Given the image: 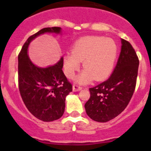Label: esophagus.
Listing matches in <instances>:
<instances>
[{
    "label": "esophagus",
    "instance_id": "34e87169",
    "mask_svg": "<svg viewBox=\"0 0 151 151\" xmlns=\"http://www.w3.org/2000/svg\"><path fill=\"white\" fill-rule=\"evenodd\" d=\"M82 90V87L79 86L77 85H73V91H80Z\"/></svg>",
    "mask_w": 151,
    "mask_h": 151
}]
</instances>
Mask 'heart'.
I'll use <instances>...</instances> for the list:
<instances>
[{
  "mask_svg": "<svg viewBox=\"0 0 151 151\" xmlns=\"http://www.w3.org/2000/svg\"><path fill=\"white\" fill-rule=\"evenodd\" d=\"M118 47L109 38L103 36H85L74 42L71 53L63 57L64 73L72 78L83 61L84 71L76 77L80 84H87L93 79L100 81L106 78L112 71L117 56Z\"/></svg>",
  "mask_w": 151,
  "mask_h": 151,
  "instance_id": "1",
  "label": "heart"
}]
</instances>
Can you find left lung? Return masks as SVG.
<instances>
[{"mask_svg":"<svg viewBox=\"0 0 151 151\" xmlns=\"http://www.w3.org/2000/svg\"><path fill=\"white\" fill-rule=\"evenodd\" d=\"M121 51L116 66L108 80L89 88L91 96L85 103L86 113L97 122L104 123L121 113L135 90L139 59L129 42L121 39Z\"/></svg>","mask_w":151,"mask_h":151,"instance_id":"left-lung-1","label":"left lung"}]
</instances>
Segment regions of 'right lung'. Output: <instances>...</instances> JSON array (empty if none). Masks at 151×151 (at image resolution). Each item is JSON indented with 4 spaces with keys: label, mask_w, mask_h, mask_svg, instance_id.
I'll return each instance as SVG.
<instances>
[{
    "label": "right lung",
    "mask_w": 151,
    "mask_h": 151,
    "mask_svg": "<svg viewBox=\"0 0 151 151\" xmlns=\"http://www.w3.org/2000/svg\"><path fill=\"white\" fill-rule=\"evenodd\" d=\"M60 32V27L42 29L27 39L18 55V85L22 101L33 116L45 122L61 118L66 97L72 91V85L62 70L63 58L54 66L41 68L30 60L28 48L30 42L39 35Z\"/></svg>",
    "instance_id": "obj_1"
}]
</instances>
